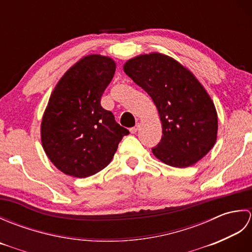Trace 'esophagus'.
<instances>
[{
	"instance_id": "esophagus-1",
	"label": "esophagus",
	"mask_w": 252,
	"mask_h": 252,
	"mask_svg": "<svg viewBox=\"0 0 252 252\" xmlns=\"http://www.w3.org/2000/svg\"><path fill=\"white\" fill-rule=\"evenodd\" d=\"M138 127H140V125H138V123H137L136 126H134L133 127H131V129H130V132H131V133H133V134H135V133H136V132H137V130H138Z\"/></svg>"
}]
</instances>
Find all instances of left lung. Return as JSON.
Returning <instances> with one entry per match:
<instances>
[{"mask_svg": "<svg viewBox=\"0 0 252 252\" xmlns=\"http://www.w3.org/2000/svg\"><path fill=\"white\" fill-rule=\"evenodd\" d=\"M123 70L151 96L162 126L155 157L175 168L199 161L217 141L218 114L206 89L174 58L149 53L131 58Z\"/></svg>", "mask_w": 252, "mask_h": 252, "instance_id": "obj_1", "label": "left lung"}]
</instances>
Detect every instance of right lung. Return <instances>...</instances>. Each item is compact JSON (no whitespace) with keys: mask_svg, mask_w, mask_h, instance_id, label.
<instances>
[{"mask_svg":"<svg viewBox=\"0 0 252 252\" xmlns=\"http://www.w3.org/2000/svg\"><path fill=\"white\" fill-rule=\"evenodd\" d=\"M116 71L108 56L82 57L53 90L41 122V142L55 167L74 178H88L109 164L129 131L100 106Z\"/></svg>","mask_w":252,"mask_h":252,"instance_id":"obj_1","label":"right lung"}]
</instances>
